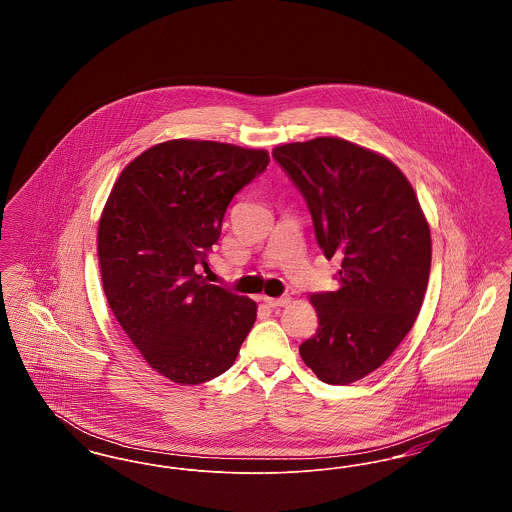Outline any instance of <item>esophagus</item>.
<instances>
[{
  "label": "esophagus",
  "mask_w": 512,
  "mask_h": 512,
  "mask_svg": "<svg viewBox=\"0 0 512 512\" xmlns=\"http://www.w3.org/2000/svg\"><path fill=\"white\" fill-rule=\"evenodd\" d=\"M290 301H292V297H288V295H284V297H265V303L272 309L286 307V305H290Z\"/></svg>",
  "instance_id": "obj_1"
}]
</instances>
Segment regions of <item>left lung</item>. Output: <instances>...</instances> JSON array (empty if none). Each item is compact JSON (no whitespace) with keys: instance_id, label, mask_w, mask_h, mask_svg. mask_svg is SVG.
Returning a JSON list of instances; mask_svg holds the SVG:
<instances>
[{"instance_id":"left-lung-1","label":"left lung","mask_w":512,"mask_h":512,"mask_svg":"<svg viewBox=\"0 0 512 512\" xmlns=\"http://www.w3.org/2000/svg\"><path fill=\"white\" fill-rule=\"evenodd\" d=\"M305 195L336 292L309 297L317 334L299 355L318 380L347 386L388 361L413 328L428 288L432 238L411 182L386 155L322 136L272 149Z\"/></svg>"}]
</instances>
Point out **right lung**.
Wrapping results in <instances>:
<instances>
[{"instance_id": "obj_1", "label": "right lung", "mask_w": 512, "mask_h": 512, "mask_svg": "<svg viewBox=\"0 0 512 512\" xmlns=\"http://www.w3.org/2000/svg\"><path fill=\"white\" fill-rule=\"evenodd\" d=\"M267 149L169 140L130 161L101 211L107 303L147 365L197 386L234 365L257 303L207 284L228 203L267 169Z\"/></svg>"}]
</instances>
